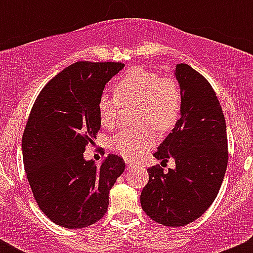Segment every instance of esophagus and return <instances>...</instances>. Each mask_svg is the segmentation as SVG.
Returning <instances> with one entry per match:
<instances>
[{
  "instance_id": "esophagus-1",
  "label": "esophagus",
  "mask_w": 253,
  "mask_h": 253,
  "mask_svg": "<svg viewBox=\"0 0 253 253\" xmlns=\"http://www.w3.org/2000/svg\"><path fill=\"white\" fill-rule=\"evenodd\" d=\"M136 167H137V165H136V163H134V162H131V160H129V162H126V169L127 170L134 169Z\"/></svg>"
}]
</instances>
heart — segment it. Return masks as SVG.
I'll return each instance as SVG.
<instances>
[{
    "label": "heart",
    "instance_id": "1",
    "mask_svg": "<svg viewBox=\"0 0 253 253\" xmlns=\"http://www.w3.org/2000/svg\"><path fill=\"white\" fill-rule=\"evenodd\" d=\"M115 93L120 103L138 104L136 122L142 126L112 137L111 149L125 159H137L155 142L152 126L165 131L175 125L181 109L180 89L172 79L134 67L117 82ZM98 117L104 128H114L117 122L116 99L103 94L98 100Z\"/></svg>",
    "mask_w": 253,
    "mask_h": 253
}]
</instances>
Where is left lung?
Here are the masks:
<instances>
[{"label":"left lung","instance_id":"1","mask_svg":"<svg viewBox=\"0 0 253 253\" xmlns=\"http://www.w3.org/2000/svg\"><path fill=\"white\" fill-rule=\"evenodd\" d=\"M181 93L180 119L160 143L155 159L175 160L164 172L149 168L141 206L150 219L165 226H183L200 218L219 192L228 165L226 124L215 91L186 63L175 66Z\"/></svg>","mask_w":253,"mask_h":253}]
</instances>
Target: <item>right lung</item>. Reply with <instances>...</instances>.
<instances>
[{"instance_id": "1", "label": "right lung", "mask_w": 253, "mask_h": 253, "mask_svg": "<svg viewBox=\"0 0 253 253\" xmlns=\"http://www.w3.org/2000/svg\"><path fill=\"white\" fill-rule=\"evenodd\" d=\"M121 62H76L45 85L22 139L24 169L35 201L57 225L82 229L100 220L125 163L109 154L85 160V145L100 129L98 100Z\"/></svg>"}]
</instances>
